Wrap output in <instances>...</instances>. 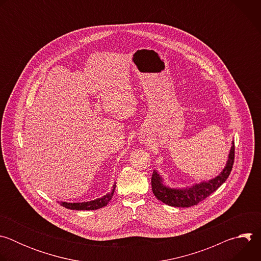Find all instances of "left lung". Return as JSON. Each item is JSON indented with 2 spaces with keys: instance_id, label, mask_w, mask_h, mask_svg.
<instances>
[{
  "instance_id": "1",
  "label": "left lung",
  "mask_w": 261,
  "mask_h": 261,
  "mask_svg": "<svg viewBox=\"0 0 261 261\" xmlns=\"http://www.w3.org/2000/svg\"><path fill=\"white\" fill-rule=\"evenodd\" d=\"M234 162V143H232L229 159L224 168L217 177L205 181L200 182L192 188L185 189V190H176L170 189L165 187L162 184V178L159 174L154 171L152 175V190L154 195L161 200L163 203L168 204L170 206H177V207H189L192 205L198 204L200 201L204 200L208 197L213 192H215L220 186L224 182L227 177L229 176L232 166Z\"/></svg>"
}]
</instances>
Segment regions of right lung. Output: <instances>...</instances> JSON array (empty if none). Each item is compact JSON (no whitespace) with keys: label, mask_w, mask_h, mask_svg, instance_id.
<instances>
[{"label":"right lung","mask_w":261,"mask_h":261,"mask_svg":"<svg viewBox=\"0 0 261 261\" xmlns=\"http://www.w3.org/2000/svg\"><path fill=\"white\" fill-rule=\"evenodd\" d=\"M116 189V184L114 185V189L109 194L98 198L93 201H87V202H82V203H71V202H61L62 206H65L66 208L69 210H76V211H90V210H98L103 206H105L111 199V197L114 196V192Z\"/></svg>","instance_id":"add662e5"}]
</instances>
